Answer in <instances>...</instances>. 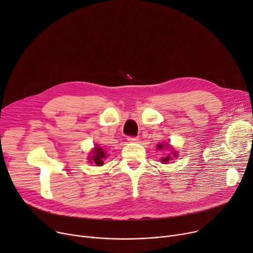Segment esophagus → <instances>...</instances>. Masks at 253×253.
<instances>
[{"mask_svg": "<svg viewBox=\"0 0 253 253\" xmlns=\"http://www.w3.org/2000/svg\"><path fill=\"white\" fill-rule=\"evenodd\" d=\"M127 141L130 143H137L139 140L137 137H127Z\"/></svg>", "mask_w": 253, "mask_h": 253, "instance_id": "1", "label": "esophagus"}]
</instances>
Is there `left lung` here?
Instances as JSON below:
<instances>
[{
	"label": "left lung",
	"mask_w": 253,
	"mask_h": 253,
	"mask_svg": "<svg viewBox=\"0 0 253 253\" xmlns=\"http://www.w3.org/2000/svg\"><path fill=\"white\" fill-rule=\"evenodd\" d=\"M157 148H158L159 150H162V149H165V148H169V144H165V145L158 144V145H157ZM177 154H178V153H177L176 151H173L171 154H168L166 157L162 158V159H161V162H163L164 164H165V163H168L170 160H173V159H172V155H173V157H177V156H178Z\"/></svg>",
	"instance_id": "left-lung-1"
}]
</instances>
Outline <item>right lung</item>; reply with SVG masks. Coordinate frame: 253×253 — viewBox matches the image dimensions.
Segmentation results:
<instances>
[{
  "instance_id": "right-lung-1",
  "label": "right lung",
  "mask_w": 253,
  "mask_h": 253,
  "mask_svg": "<svg viewBox=\"0 0 253 253\" xmlns=\"http://www.w3.org/2000/svg\"><path fill=\"white\" fill-rule=\"evenodd\" d=\"M91 157H89L88 160H90V163H94L97 166H101L104 163V159H106L107 155L105 154V151L99 147L98 145L95 146L94 150L91 152Z\"/></svg>"
}]
</instances>
